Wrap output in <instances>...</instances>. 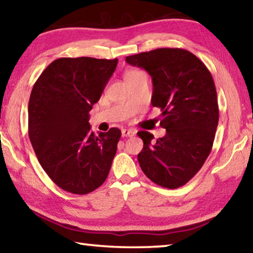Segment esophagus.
<instances>
[{"instance_id":"esophagus-1","label":"esophagus","mask_w":253,"mask_h":253,"mask_svg":"<svg viewBox=\"0 0 253 253\" xmlns=\"http://www.w3.org/2000/svg\"><path fill=\"white\" fill-rule=\"evenodd\" d=\"M122 135H123V137H131L135 135V131L131 129H123Z\"/></svg>"}]
</instances>
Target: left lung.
Listing matches in <instances>:
<instances>
[{"mask_svg": "<svg viewBox=\"0 0 253 253\" xmlns=\"http://www.w3.org/2000/svg\"><path fill=\"white\" fill-rule=\"evenodd\" d=\"M152 77L153 107L160 108L164 137L153 141L138 131L143 149L137 159L143 172L158 185L180 187L197 175L212 149L219 120L212 76L198 56L184 48H157L126 56Z\"/></svg>", "mask_w": 253, "mask_h": 253, "instance_id": "1", "label": "left lung"}]
</instances>
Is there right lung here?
Listing matches in <instances>:
<instances>
[{
	"label": "right lung",
	"mask_w": 253,
	"mask_h": 253,
	"mask_svg": "<svg viewBox=\"0 0 253 253\" xmlns=\"http://www.w3.org/2000/svg\"><path fill=\"white\" fill-rule=\"evenodd\" d=\"M117 63L118 59L60 58L33 86L29 139L52 182L70 193H90L110 171L122 131L110 128L95 135L88 120Z\"/></svg>",
	"instance_id": "obj_1"
}]
</instances>
